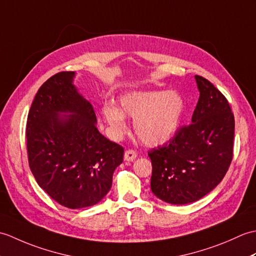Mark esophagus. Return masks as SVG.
<instances>
[{"mask_svg":"<svg viewBox=\"0 0 256 256\" xmlns=\"http://www.w3.org/2000/svg\"><path fill=\"white\" fill-rule=\"evenodd\" d=\"M136 157H138L136 150H125V153H124V160H126V162H133L135 158H136Z\"/></svg>","mask_w":256,"mask_h":256,"instance_id":"1","label":"esophagus"}]
</instances>
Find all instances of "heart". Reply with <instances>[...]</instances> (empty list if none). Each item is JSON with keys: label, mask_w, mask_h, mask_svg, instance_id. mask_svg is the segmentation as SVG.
Instances as JSON below:
<instances>
[{"label": "heart", "mask_w": 256, "mask_h": 256, "mask_svg": "<svg viewBox=\"0 0 256 256\" xmlns=\"http://www.w3.org/2000/svg\"><path fill=\"white\" fill-rule=\"evenodd\" d=\"M114 103L102 106V116L116 134L126 128L125 114L135 118V132L148 145H158L176 133L184 113V100L176 92H131Z\"/></svg>", "instance_id": "heart-1"}]
</instances>
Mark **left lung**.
<instances>
[{
    "instance_id": "1",
    "label": "left lung",
    "mask_w": 256,
    "mask_h": 256,
    "mask_svg": "<svg viewBox=\"0 0 256 256\" xmlns=\"http://www.w3.org/2000/svg\"><path fill=\"white\" fill-rule=\"evenodd\" d=\"M200 96L192 123L148 152L150 188L168 204L199 200L218 186L233 157L234 116L226 98L209 80L194 76Z\"/></svg>"
}]
</instances>
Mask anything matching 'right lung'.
<instances>
[{
	"mask_svg": "<svg viewBox=\"0 0 256 256\" xmlns=\"http://www.w3.org/2000/svg\"><path fill=\"white\" fill-rule=\"evenodd\" d=\"M74 77V72H58L38 89L26 140L30 168L40 187L59 204L80 209L108 192L124 148L96 128L94 106L78 94Z\"/></svg>",
	"mask_w": 256,
	"mask_h": 256,
	"instance_id": "1",
	"label": "right lung"
}]
</instances>
